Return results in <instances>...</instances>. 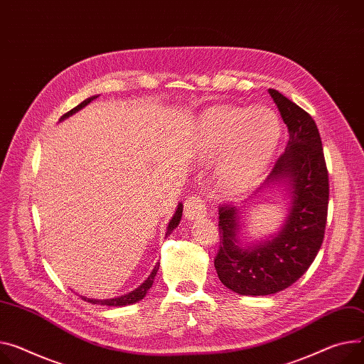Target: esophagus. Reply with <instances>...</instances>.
Masks as SVG:
<instances>
[{
	"label": "esophagus",
	"mask_w": 364,
	"mask_h": 364,
	"mask_svg": "<svg viewBox=\"0 0 364 364\" xmlns=\"http://www.w3.org/2000/svg\"><path fill=\"white\" fill-rule=\"evenodd\" d=\"M183 213L188 220L198 218V217H203L207 214L205 203L198 193H192L185 200V211Z\"/></svg>",
	"instance_id": "esophagus-1"
}]
</instances>
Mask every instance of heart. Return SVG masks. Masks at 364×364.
I'll return each mask as SVG.
<instances>
[{
    "label": "heart",
    "mask_w": 364,
    "mask_h": 364,
    "mask_svg": "<svg viewBox=\"0 0 364 364\" xmlns=\"http://www.w3.org/2000/svg\"><path fill=\"white\" fill-rule=\"evenodd\" d=\"M279 136L282 125L271 109L218 106L201 119L200 150L204 156H214L229 146L220 182L229 191H237L265 169Z\"/></svg>",
    "instance_id": "heart-1"
}]
</instances>
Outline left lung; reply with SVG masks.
<instances>
[{"label": "left lung", "instance_id": "left-lung-1", "mask_svg": "<svg viewBox=\"0 0 364 364\" xmlns=\"http://www.w3.org/2000/svg\"><path fill=\"white\" fill-rule=\"evenodd\" d=\"M268 92L289 128V143L264 186L289 185L291 205L282 232L250 247L237 239V208L218 205L214 267L220 282L242 296H268L296 283L319 252L328 215L329 181L318 127L294 102L278 90Z\"/></svg>", "mask_w": 364, "mask_h": 364}]
</instances>
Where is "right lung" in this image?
Returning a JSON list of instances; mask_svg holds the SVG:
<instances>
[{
  "mask_svg": "<svg viewBox=\"0 0 364 364\" xmlns=\"http://www.w3.org/2000/svg\"><path fill=\"white\" fill-rule=\"evenodd\" d=\"M96 97H97V96H92V97L86 99L85 102H81V103H80V105H77L74 109H71L70 112H67V114H64V115L61 117V119H65V118L71 117L73 114H75V112H78L80 109H82L85 106H87V105H89L93 99H96ZM182 210H183V207H182V204H179V205H178V210H176V213H175V215L172 217V220H171V223H169V226H167V233H166V236H169V235L172 233V230H175V229H176V226L179 225L181 217H182ZM159 265H160V264H157V265L154 267V269L151 271V274L149 275V278L146 279V282H144L141 286H139L138 289H135L134 291H131V293L125 294V296L115 297V299H105V300L87 299V297L82 296V300H86V301L92 303V304H100V306H117V307H118V306H127V304L136 303V301H139V300H141V299L147 294L149 289L153 286V282H154V277H156V274H157Z\"/></svg>",
  "mask_w": 364,
  "mask_h": 364,
  "instance_id": "right-lung-1",
  "label": "right lung"
}]
</instances>
